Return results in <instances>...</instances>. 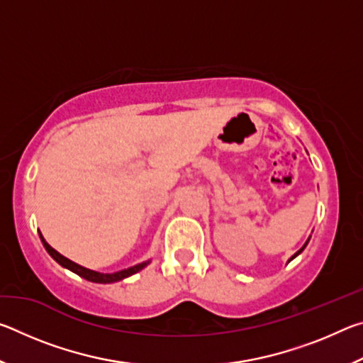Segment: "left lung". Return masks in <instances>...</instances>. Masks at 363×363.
Returning a JSON list of instances; mask_svg holds the SVG:
<instances>
[{
	"label": "left lung",
	"mask_w": 363,
	"mask_h": 363,
	"mask_svg": "<svg viewBox=\"0 0 363 363\" xmlns=\"http://www.w3.org/2000/svg\"><path fill=\"white\" fill-rule=\"evenodd\" d=\"M309 240H311V237H309V238H307V240H306V243L303 245V247H301V248H299V250L296 251V253H294V255H293V256L290 257V259H288V262H290V261H293V259H294V257H296L298 255H301V253H303V251H304V248L307 247V243H309Z\"/></svg>",
	"instance_id": "obj_1"
}]
</instances>
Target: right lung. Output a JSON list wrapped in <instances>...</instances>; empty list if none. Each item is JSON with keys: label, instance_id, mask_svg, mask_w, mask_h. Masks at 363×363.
<instances>
[{"label": "right lung", "instance_id": "add662e5", "mask_svg": "<svg viewBox=\"0 0 363 363\" xmlns=\"http://www.w3.org/2000/svg\"><path fill=\"white\" fill-rule=\"evenodd\" d=\"M40 238H41V242H43V247L46 248L49 256H51L54 261L59 262L62 267L72 270L73 274L79 275V277H83V279H86L88 281H94V284H113V281H120V280L126 279V277H131V275L139 272V270H143L147 266V264H150V259H149V261H144V262H140V264H136V266H133V267L118 270V272L102 274V272H97V270H91V269H86L83 266H79V264L70 261L69 257L62 256V255L59 253V251L54 250L51 245H49L45 240V237H43L41 233H40Z\"/></svg>", "mask_w": 363, "mask_h": 363}]
</instances>
